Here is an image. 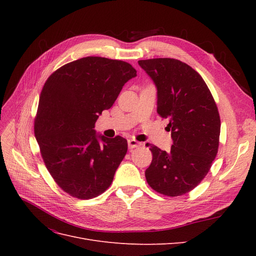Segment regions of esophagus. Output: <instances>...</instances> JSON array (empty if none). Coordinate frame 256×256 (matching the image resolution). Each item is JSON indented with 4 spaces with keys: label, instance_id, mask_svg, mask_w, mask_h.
<instances>
[{
    "label": "esophagus",
    "instance_id": "1",
    "mask_svg": "<svg viewBox=\"0 0 256 256\" xmlns=\"http://www.w3.org/2000/svg\"><path fill=\"white\" fill-rule=\"evenodd\" d=\"M140 145H141V143L138 142L136 140H134V138H130V140H128V147L130 150L136 148V147L140 146Z\"/></svg>",
    "mask_w": 256,
    "mask_h": 256
}]
</instances>
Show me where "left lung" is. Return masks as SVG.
I'll return each instance as SVG.
<instances>
[{"label": "left lung", "instance_id": "obj_1", "mask_svg": "<svg viewBox=\"0 0 256 256\" xmlns=\"http://www.w3.org/2000/svg\"><path fill=\"white\" fill-rule=\"evenodd\" d=\"M157 88V112L168 118L171 150L150 146L145 177L161 194L178 196L194 189L210 170L219 147L220 115L210 90L194 69L175 58L138 62Z\"/></svg>", "mask_w": 256, "mask_h": 256}]
</instances>
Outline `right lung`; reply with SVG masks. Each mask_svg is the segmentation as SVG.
I'll return each instance as SVG.
<instances>
[{
  "label": "right lung",
  "mask_w": 256,
  "mask_h": 256,
  "mask_svg": "<svg viewBox=\"0 0 256 256\" xmlns=\"http://www.w3.org/2000/svg\"><path fill=\"white\" fill-rule=\"evenodd\" d=\"M136 76L126 62L88 56L62 66L46 81L34 132L46 168L69 196L92 198L112 184L127 140L97 136L95 122Z\"/></svg>",
  "instance_id": "add662e5"
}]
</instances>
